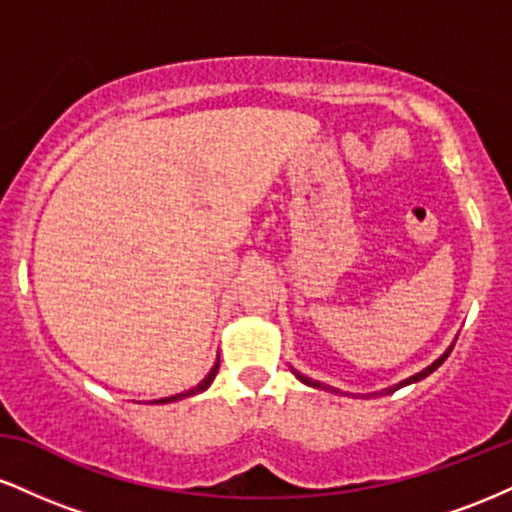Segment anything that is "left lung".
Returning a JSON list of instances; mask_svg holds the SVG:
<instances>
[{"mask_svg":"<svg viewBox=\"0 0 512 512\" xmlns=\"http://www.w3.org/2000/svg\"><path fill=\"white\" fill-rule=\"evenodd\" d=\"M450 351H452V349H448V351H445V354H443V356H440V358H438V361H433V363H431V366H428V368H424V370H421V373L411 375V378H407V380H402V383H399V385H392V387H387V390H383V392H385V395H390V392H395V390H399V387H404V385H409V383H419V380H424V378H426V375H431V373H433V370H436V368L440 366V363H443V361H445V358H448V356H450ZM293 373H296V370H293ZM296 378H298V380H301V383H305V385H310V387H317V390H327V392H339V390H334V387H330V385H325V383H317V380H310V378H305V375H301V373H296ZM375 395H380V392H375Z\"/></svg>","mask_w":512,"mask_h":512,"instance_id":"1","label":"left lung"}]
</instances>
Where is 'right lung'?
<instances>
[{"instance_id":"1","label":"right lung","mask_w":512,"mask_h":512,"mask_svg":"<svg viewBox=\"0 0 512 512\" xmlns=\"http://www.w3.org/2000/svg\"><path fill=\"white\" fill-rule=\"evenodd\" d=\"M216 373H219V361H216V366L211 368V373L207 375V378L202 380V383H199L197 387H192L190 392H185V395H175V397H166V399H156V404H163V402H175V399H182V397H190V395H197V392H202V390H207V387L211 385V380L216 378Z\"/></svg>"}]
</instances>
